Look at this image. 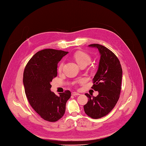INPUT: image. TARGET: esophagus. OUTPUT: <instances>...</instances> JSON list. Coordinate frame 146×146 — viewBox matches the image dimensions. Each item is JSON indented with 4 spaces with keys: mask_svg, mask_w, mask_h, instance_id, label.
Wrapping results in <instances>:
<instances>
[{
    "mask_svg": "<svg viewBox=\"0 0 146 146\" xmlns=\"http://www.w3.org/2000/svg\"><path fill=\"white\" fill-rule=\"evenodd\" d=\"M72 96H77V95H80V93H78V92H73L71 93Z\"/></svg>",
    "mask_w": 146,
    "mask_h": 146,
    "instance_id": "obj_1",
    "label": "esophagus"
}]
</instances>
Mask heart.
Returning a JSON list of instances; mask_svg holds the SVG:
<instances>
[{
  "mask_svg": "<svg viewBox=\"0 0 146 146\" xmlns=\"http://www.w3.org/2000/svg\"><path fill=\"white\" fill-rule=\"evenodd\" d=\"M74 58L79 64L80 66L82 65H88L91 61V57L88 54L83 51H77L74 55ZM63 64L61 63L58 67V70L61 71L62 68ZM82 81L83 80H81Z\"/></svg>",
  "mask_w": 146,
  "mask_h": 146,
  "instance_id": "b5f03b06",
  "label": "heart"
}]
</instances>
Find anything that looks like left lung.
Segmentation results:
<instances>
[{
    "label": "left lung",
    "instance_id": "obj_1",
    "mask_svg": "<svg viewBox=\"0 0 146 146\" xmlns=\"http://www.w3.org/2000/svg\"><path fill=\"white\" fill-rule=\"evenodd\" d=\"M88 47L98 48L100 55L92 86L98 92V95L95 97L85 94L88 102L84 108L88 116L99 119L107 115L118 101L121 91L122 69L117 57L108 48L98 44H90Z\"/></svg>",
    "mask_w": 146,
    "mask_h": 146
}]
</instances>
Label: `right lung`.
I'll list each match as a JSON object with an SVG mask.
<instances>
[{
  "label": "right lung",
  "instance_id": "add662e5",
  "mask_svg": "<svg viewBox=\"0 0 146 146\" xmlns=\"http://www.w3.org/2000/svg\"><path fill=\"white\" fill-rule=\"evenodd\" d=\"M68 52L44 49L33 56L26 66L23 85L29 102L45 120L56 121L65 113L66 103L71 92L65 91L59 96L51 92V82L57 76V65Z\"/></svg>",
  "mask_w": 146,
  "mask_h": 146
}]
</instances>
